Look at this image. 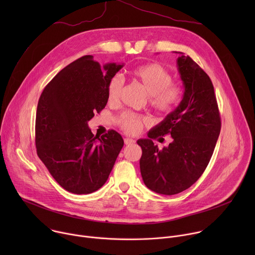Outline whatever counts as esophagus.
Instances as JSON below:
<instances>
[{
	"label": "esophagus",
	"instance_id": "esophagus-1",
	"mask_svg": "<svg viewBox=\"0 0 255 255\" xmlns=\"http://www.w3.org/2000/svg\"><path fill=\"white\" fill-rule=\"evenodd\" d=\"M124 143H125L126 145H131V144L135 143V140H133V139H131V138H125V139H124Z\"/></svg>",
	"mask_w": 255,
	"mask_h": 255
}]
</instances>
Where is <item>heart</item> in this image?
<instances>
[{"label":"heart","instance_id":"obj_1","mask_svg":"<svg viewBox=\"0 0 255 255\" xmlns=\"http://www.w3.org/2000/svg\"><path fill=\"white\" fill-rule=\"evenodd\" d=\"M132 78L140 83L149 95V104L162 114L172 113L183 99V90L177 84L171 83L169 71L158 63H147L136 67L131 72ZM124 87V80L120 75L113 76L107 85V98L110 103L120 100ZM120 127L130 134L139 133L149 124V118L132 112L122 113L118 119Z\"/></svg>","mask_w":255,"mask_h":255}]
</instances>
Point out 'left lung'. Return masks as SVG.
<instances>
[{
	"label": "left lung",
	"mask_w": 255,
	"mask_h": 255,
	"mask_svg": "<svg viewBox=\"0 0 255 255\" xmlns=\"http://www.w3.org/2000/svg\"><path fill=\"white\" fill-rule=\"evenodd\" d=\"M177 70L184 97L175 110L137 141L142 149L140 172L149 190L166 196L193 186L205 171L221 130L213 84L206 72L183 52H177ZM170 134L173 141L159 151L152 140Z\"/></svg>",
	"instance_id": "obj_1"
}]
</instances>
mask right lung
<instances>
[{"label":"right lung","instance_id":"add662e5","mask_svg":"<svg viewBox=\"0 0 255 255\" xmlns=\"http://www.w3.org/2000/svg\"><path fill=\"white\" fill-rule=\"evenodd\" d=\"M123 65L101 66L93 55H85L61 69L39 98L37 154L67 192L87 195L103 187L123 147V138L115 130L99 138L88 126L107 105L108 82Z\"/></svg>","mask_w":255,"mask_h":255}]
</instances>
